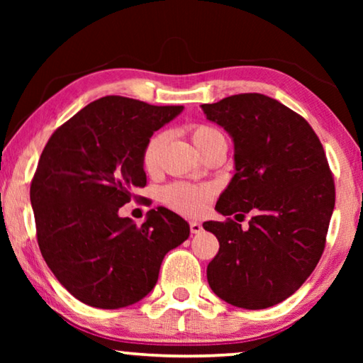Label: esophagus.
Wrapping results in <instances>:
<instances>
[{"instance_id":"1","label":"esophagus","mask_w":363,"mask_h":363,"mask_svg":"<svg viewBox=\"0 0 363 363\" xmlns=\"http://www.w3.org/2000/svg\"><path fill=\"white\" fill-rule=\"evenodd\" d=\"M201 230H203V225H201V223H196V220H192V223H190V232L200 233Z\"/></svg>"}]
</instances>
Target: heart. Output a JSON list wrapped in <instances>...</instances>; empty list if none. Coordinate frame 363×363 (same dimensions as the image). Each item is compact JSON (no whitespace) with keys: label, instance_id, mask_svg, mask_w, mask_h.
<instances>
[{"label":"heart","instance_id":"1","mask_svg":"<svg viewBox=\"0 0 363 363\" xmlns=\"http://www.w3.org/2000/svg\"><path fill=\"white\" fill-rule=\"evenodd\" d=\"M190 139L201 155L216 145H225L223 133L216 128L208 125H196L190 128ZM164 144V134H155L149 143L145 144L143 152V167L147 173H155L158 168L160 150ZM214 195L213 186L205 184H187L174 182L164 187L162 199L174 211L186 214V216H201L210 206Z\"/></svg>","mask_w":363,"mask_h":363}]
</instances>
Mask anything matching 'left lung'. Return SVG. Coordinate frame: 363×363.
<instances>
[{
    "mask_svg": "<svg viewBox=\"0 0 363 363\" xmlns=\"http://www.w3.org/2000/svg\"><path fill=\"white\" fill-rule=\"evenodd\" d=\"M200 107L233 143L235 173L216 211L253 213L248 230L233 220L203 223L219 240L208 284L232 306L266 309L290 298L323 253L335 208L327 157L309 123L269 96L235 94Z\"/></svg>",
    "mask_w": 363,
    "mask_h": 363,
    "instance_id": "8db88e82",
    "label": "left lung"
}]
</instances>
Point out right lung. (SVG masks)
<instances>
[{
	"label": "right lung",
	"instance_id": "add662e5",
	"mask_svg": "<svg viewBox=\"0 0 363 363\" xmlns=\"http://www.w3.org/2000/svg\"><path fill=\"white\" fill-rule=\"evenodd\" d=\"M182 110L106 96L48 140L30 187L36 235L48 267L82 303H138L155 286L164 255L189 238L187 220L164 206L143 225L118 214L147 184L145 144Z\"/></svg>",
	"mask_w": 363,
	"mask_h": 363
}]
</instances>
